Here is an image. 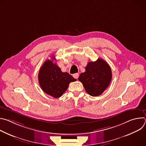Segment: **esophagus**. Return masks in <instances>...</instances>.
I'll use <instances>...</instances> for the list:
<instances>
[{"label": "esophagus", "instance_id": "34e87169", "mask_svg": "<svg viewBox=\"0 0 146 146\" xmlns=\"http://www.w3.org/2000/svg\"><path fill=\"white\" fill-rule=\"evenodd\" d=\"M73 76L74 78L76 79H77L78 78V76H79V74L78 73H75L74 74H73Z\"/></svg>", "mask_w": 146, "mask_h": 146}]
</instances>
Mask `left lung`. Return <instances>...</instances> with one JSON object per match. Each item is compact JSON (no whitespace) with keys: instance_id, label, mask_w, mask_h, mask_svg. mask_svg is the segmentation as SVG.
<instances>
[{"instance_id":"1","label":"left lung","mask_w":146,"mask_h":146,"mask_svg":"<svg viewBox=\"0 0 146 146\" xmlns=\"http://www.w3.org/2000/svg\"><path fill=\"white\" fill-rule=\"evenodd\" d=\"M111 77V70L109 64L103 59L98 58L95 62H88L86 72L81 73L78 79L89 95L98 96L108 87Z\"/></svg>"}]
</instances>
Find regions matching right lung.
<instances>
[{
  "instance_id": "right-lung-1",
  "label": "right lung",
  "mask_w": 146,
  "mask_h": 146,
  "mask_svg": "<svg viewBox=\"0 0 146 146\" xmlns=\"http://www.w3.org/2000/svg\"><path fill=\"white\" fill-rule=\"evenodd\" d=\"M52 59L55 60L53 56ZM38 79L39 84L47 94L58 98L66 91L69 83L76 79L67 72H62L51 60H47L40 69Z\"/></svg>"
}]
</instances>
